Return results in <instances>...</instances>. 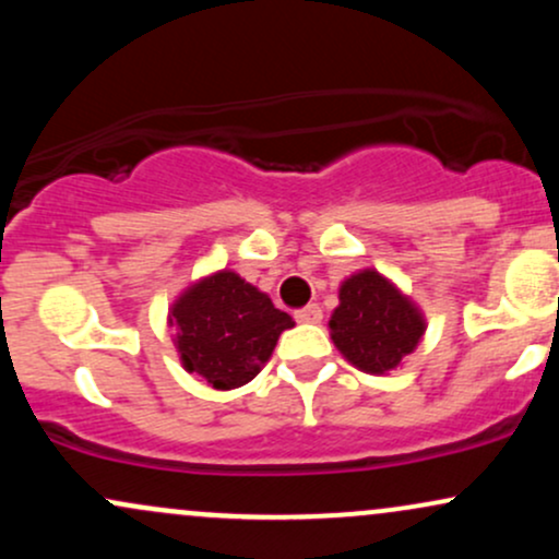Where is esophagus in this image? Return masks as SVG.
I'll list each match as a JSON object with an SVG mask.
<instances>
[{
  "label": "esophagus",
  "mask_w": 559,
  "mask_h": 559,
  "mask_svg": "<svg viewBox=\"0 0 559 559\" xmlns=\"http://www.w3.org/2000/svg\"><path fill=\"white\" fill-rule=\"evenodd\" d=\"M294 318H297V323H320L323 320V310L318 305H307L294 312Z\"/></svg>",
  "instance_id": "obj_1"
}]
</instances>
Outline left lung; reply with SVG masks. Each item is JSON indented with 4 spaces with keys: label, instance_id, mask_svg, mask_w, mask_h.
I'll return each mask as SVG.
<instances>
[{
    "label": "left lung",
    "instance_id": "1",
    "mask_svg": "<svg viewBox=\"0 0 559 559\" xmlns=\"http://www.w3.org/2000/svg\"><path fill=\"white\" fill-rule=\"evenodd\" d=\"M329 329L344 360L362 373L383 376L418 349L426 318L394 281L365 267L338 286V307L331 312Z\"/></svg>",
    "mask_w": 559,
    "mask_h": 559
}]
</instances>
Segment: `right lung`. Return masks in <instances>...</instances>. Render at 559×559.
I'll return each instance as SVG.
<instances>
[{
	"instance_id": "right-lung-1",
	"label": "right lung",
	"mask_w": 559,
	"mask_h": 559,
	"mask_svg": "<svg viewBox=\"0 0 559 559\" xmlns=\"http://www.w3.org/2000/svg\"><path fill=\"white\" fill-rule=\"evenodd\" d=\"M168 325L183 368L204 378L207 386L228 391L265 368L278 336L294 320L239 273L217 271L178 294Z\"/></svg>"
}]
</instances>
